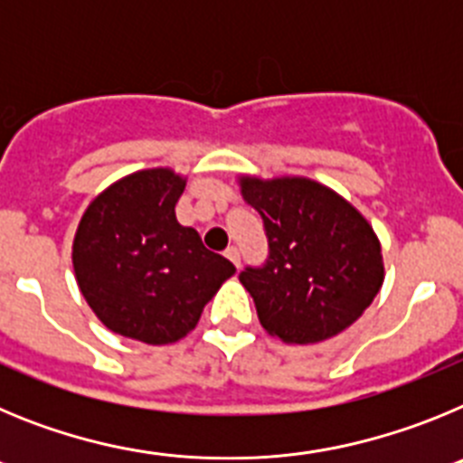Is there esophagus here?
I'll return each mask as SVG.
<instances>
[{
  "label": "esophagus",
  "mask_w": 463,
  "mask_h": 463,
  "mask_svg": "<svg viewBox=\"0 0 463 463\" xmlns=\"http://www.w3.org/2000/svg\"><path fill=\"white\" fill-rule=\"evenodd\" d=\"M224 257H227V260L232 261L236 269L241 267V252H239V248H236V245H229L227 250H224Z\"/></svg>",
  "instance_id": "34e87169"
}]
</instances>
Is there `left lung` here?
I'll return each mask as SVG.
<instances>
[{"instance_id": "1", "label": "left lung", "mask_w": 463, "mask_h": 463, "mask_svg": "<svg viewBox=\"0 0 463 463\" xmlns=\"http://www.w3.org/2000/svg\"><path fill=\"white\" fill-rule=\"evenodd\" d=\"M239 185L264 220L271 248L264 267L239 276L261 326L289 345L338 336L383 288V248L369 220L306 175L241 174Z\"/></svg>"}]
</instances>
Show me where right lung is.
<instances>
[{
  "label": "right lung",
  "mask_w": 463,
  "mask_h": 463,
  "mask_svg": "<svg viewBox=\"0 0 463 463\" xmlns=\"http://www.w3.org/2000/svg\"><path fill=\"white\" fill-rule=\"evenodd\" d=\"M187 178L169 166L134 171L94 196L80 218L71 261L97 320L132 341L169 345L196 326L234 264L203 248L175 220Z\"/></svg>",
  "instance_id": "1"
}]
</instances>
